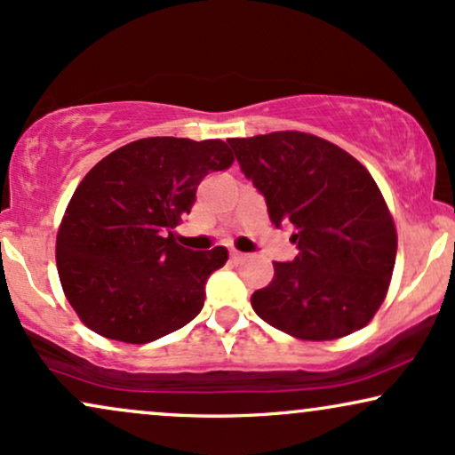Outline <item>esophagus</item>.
Listing matches in <instances>:
<instances>
[{
    "label": "esophagus",
    "mask_w": 455,
    "mask_h": 455,
    "mask_svg": "<svg viewBox=\"0 0 455 455\" xmlns=\"http://www.w3.org/2000/svg\"><path fill=\"white\" fill-rule=\"evenodd\" d=\"M229 257H232L234 261H243L244 259V253H240V251H232V253H229Z\"/></svg>",
    "instance_id": "esophagus-1"
}]
</instances>
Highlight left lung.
Masks as SVG:
<instances>
[{"mask_svg": "<svg viewBox=\"0 0 455 455\" xmlns=\"http://www.w3.org/2000/svg\"><path fill=\"white\" fill-rule=\"evenodd\" d=\"M240 168L266 196L274 226L291 223L299 255L274 261L251 306L297 339L355 333L388 293L396 228L378 183L347 151L316 134L278 131L229 139Z\"/></svg>", "mask_w": 455, "mask_h": 455, "instance_id": "8db88e82", "label": "left lung"}]
</instances>
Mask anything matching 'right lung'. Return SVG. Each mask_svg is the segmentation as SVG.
<instances>
[{
  "mask_svg": "<svg viewBox=\"0 0 455 455\" xmlns=\"http://www.w3.org/2000/svg\"><path fill=\"white\" fill-rule=\"evenodd\" d=\"M234 156L221 139L149 137L111 151L82 179L56 234L67 301L94 333L148 344L204 306V284L228 251H189L175 229L209 172Z\"/></svg>",
  "mask_w": 455,
  "mask_h": 455,
  "instance_id": "obj_1",
  "label": "right lung"
}]
</instances>
